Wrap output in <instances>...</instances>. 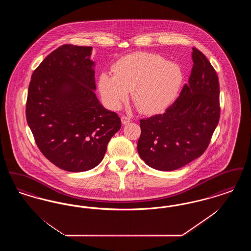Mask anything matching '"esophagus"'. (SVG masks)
<instances>
[{"label":"esophagus","mask_w":251,"mask_h":251,"mask_svg":"<svg viewBox=\"0 0 251 251\" xmlns=\"http://www.w3.org/2000/svg\"><path fill=\"white\" fill-rule=\"evenodd\" d=\"M131 122V119L130 118H128V117H126V116H123L122 118H121V123L123 124V125H126V124H128V123H130Z\"/></svg>","instance_id":"obj_1"}]
</instances>
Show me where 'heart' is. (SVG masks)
<instances>
[{"label":"heart","mask_w":251,"mask_h":251,"mask_svg":"<svg viewBox=\"0 0 251 251\" xmlns=\"http://www.w3.org/2000/svg\"><path fill=\"white\" fill-rule=\"evenodd\" d=\"M114 75L99 77V90L108 107L117 110L128 99L139 112L151 115L167 109L179 94L183 72L178 64L159 54L135 52L118 60Z\"/></svg>","instance_id":"obj_1"}]
</instances>
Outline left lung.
Segmentation results:
<instances>
[{
	"mask_svg": "<svg viewBox=\"0 0 251 251\" xmlns=\"http://www.w3.org/2000/svg\"><path fill=\"white\" fill-rule=\"evenodd\" d=\"M188 84L164 114L140 120L137 143L140 158L161 171L184 167L202 155L220 117L219 83L215 69L193 48Z\"/></svg>",
	"mask_w": 251,
	"mask_h": 251,
	"instance_id": "obj_1",
	"label": "left lung"
}]
</instances>
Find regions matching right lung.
<instances>
[{
  "mask_svg": "<svg viewBox=\"0 0 251 251\" xmlns=\"http://www.w3.org/2000/svg\"><path fill=\"white\" fill-rule=\"evenodd\" d=\"M92 47L66 44L51 51L33 72L26 120L42 154L63 170L97 167L121 127L117 113L95 94Z\"/></svg>",
  "mask_w": 251,
  "mask_h": 251,
  "instance_id": "1",
  "label": "right lung"
}]
</instances>
